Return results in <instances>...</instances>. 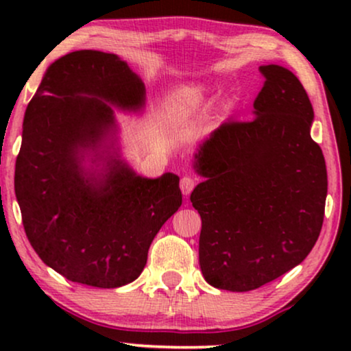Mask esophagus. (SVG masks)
Wrapping results in <instances>:
<instances>
[{"label": "esophagus", "instance_id": "34e87169", "mask_svg": "<svg viewBox=\"0 0 351 351\" xmlns=\"http://www.w3.org/2000/svg\"><path fill=\"white\" fill-rule=\"evenodd\" d=\"M195 185H196V180L195 179H191V177H189V176L182 177L180 190H182V193H184L185 196H189L191 193V190L195 189Z\"/></svg>", "mask_w": 351, "mask_h": 351}]
</instances>
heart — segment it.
<instances>
[{"label":"heart","instance_id":"1","mask_svg":"<svg viewBox=\"0 0 351 351\" xmlns=\"http://www.w3.org/2000/svg\"><path fill=\"white\" fill-rule=\"evenodd\" d=\"M206 90L203 86L199 84H189L182 86L177 90H174L167 99V113L169 117L176 119H182L193 113L196 108L203 104Z\"/></svg>","mask_w":351,"mask_h":351}]
</instances>
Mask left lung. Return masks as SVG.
I'll use <instances>...</instances> for the list:
<instances>
[{
	"label": "left lung",
	"mask_w": 351,
	"mask_h": 351,
	"mask_svg": "<svg viewBox=\"0 0 351 351\" xmlns=\"http://www.w3.org/2000/svg\"><path fill=\"white\" fill-rule=\"evenodd\" d=\"M261 73L256 118L220 124L193 161L204 177L190 196L201 215V271L210 286L232 292L257 289L308 256L328 195L304 86L281 65H262Z\"/></svg>",
	"instance_id": "obj_1"
}]
</instances>
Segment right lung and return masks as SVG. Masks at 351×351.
I'll use <instances>...</instances> for the list:
<instances>
[{
	"label": "right lung",
	"instance_id": "right-lung-1",
	"mask_svg": "<svg viewBox=\"0 0 351 351\" xmlns=\"http://www.w3.org/2000/svg\"><path fill=\"white\" fill-rule=\"evenodd\" d=\"M113 107L142 112L145 86L117 54L83 49L49 65L23 117L14 189L32 247L66 280H137L182 204L179 177L138 176L121 158Z\"/></svg>",
	"mask_w": 351,
	"mask_h": 351
}]
</instances>
